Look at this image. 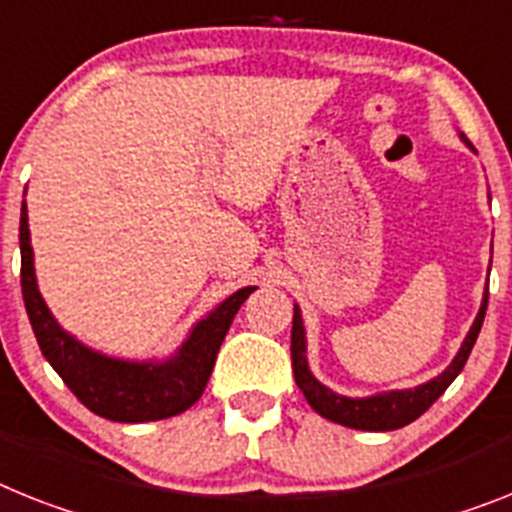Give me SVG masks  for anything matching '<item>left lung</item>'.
Listing matches in <instances>:
<instances>
[{
    "label": "left lung",
    "instance_id": "1",
    "mask_svg": "<svg viewBox=\"0 0 512 512\" xmlns=\"http://www.w3.org/2000/svg\"><path fill=\"white\" fill-rule=\"evenodd\" d=\"M461 143L468 150H474V145L468 143V137L458 132ZM476 153V150H474ZM487 302H489V289L482 294V307L476 312L471 328H468L466 338H463L461 349L453 356V362L442 369L440 375L432 380L416 385V388H403V390H382L375 395H362V398H351V395H341L336 390H330L328 385H322L312 369H309L307 359V328H304V317L299 304H294V328H291V364H294V380L299 390L304 393L307 403L320 416L330 419V422L341 424V427L351 429H364V432H393L424 414L432 403L448 390L450 382L461 375L463 364H466L468 354L474 349L479 330H482L484 315H487Z\"/></svg>",
    "mask_w": 512,
    "mask_h": 512
}]
</instances>
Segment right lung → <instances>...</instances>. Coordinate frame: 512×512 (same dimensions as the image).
<instances>
[{
	"instance_id": "1",
	"label": "right lung",
	"mask_w": 512,
	"mask_h": 512,
	"mask_svg": "<svg viewBox=\"0 0 512 512\" xmlns=\"http://www.w3.org/2000/svg\"><path fill=\"white\" fill-rule=\"evenodd\" d=\"M20 286L30 328L41 354L54 367L77 401L111 422L143 424L182 414L203 395L218 349L234 315L257 286H247L210 309L190 328L182 346L166 359H119L90 349L64 330L44 302L30 247L28 205L20 208Z\"/></svg>"
}]
</instances>
